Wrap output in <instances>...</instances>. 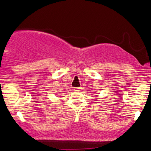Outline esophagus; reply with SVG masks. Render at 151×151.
<instances>
[{
  "mask_svg": "<svg viewBox=\"0 0 151 151\" xmlns=\"http://www.w3.org/2000/svg\"><path fill=\"white\" fill-rule=\"evenodd\" d=\"M81 87H76V88H74V89H75L76 91H80L81 90Z\"/></svg>",
  "mask_w": 151,
  "mask_h": 151,
  "instance_id": "34e87169",
  "label": "esophagus"
}]
</instances>
